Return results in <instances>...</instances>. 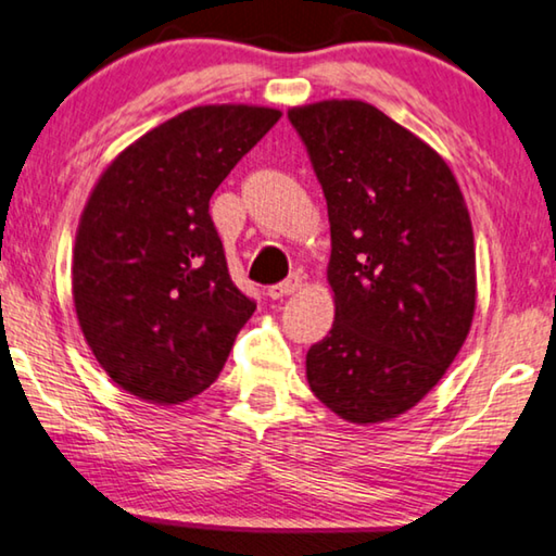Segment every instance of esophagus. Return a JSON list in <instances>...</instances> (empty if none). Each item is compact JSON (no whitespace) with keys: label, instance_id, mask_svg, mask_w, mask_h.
<instances>
[{"label":"esophagus","instance_id":"1","mask_svg":"<svg viewBox=\"0 0 556 556\" xmlns=\"http://www.w3.org/2000/svg\"><path fill=\"white\" fill-rule=\"evenodd\" d=\"M300 283H303V278H300L298 273H293V276H288V278L283 280V283L268 286L266 295H268V298H273V300H278V298H286V295H293L295 290L300 288Z\"/></svg>","mask_w":556,"mask_h":556}]
</instances>
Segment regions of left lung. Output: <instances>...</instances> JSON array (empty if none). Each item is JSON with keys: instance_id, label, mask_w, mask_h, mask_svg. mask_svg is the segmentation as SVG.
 <instances>
[{"instance_id": "8db88e82", "label": "left lung", "mask_w": 556, "mask_h": 556, "mask_svg": "<svg viewBox=\"0 0 556 556\" xmlns=\"http://www.w3.org/2000/svg\"><path fill=\"white\" fill-rule=\"evenodd\" d=\"M330 216V334L307 381L352 424L416 406L456 359L476 311V243L448 165L362 100L293 108Z\"/></svg>"}]
</instances>
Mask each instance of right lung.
<instances>
[{"label": "right lung", "mask_w": 556, "mask_h": 556, "mask_svg": "<svg viewBox=\"0 0 556 556\" xmlns=\"http://www.w3.org/2000/svg\"><path fill=\"white\" fill-rule=\"evenodd\" d=\"M278 121L273 108H192L117 154L88 199L76 315L108 377L144 402L204 391L256 311L226 268L208 199Z\"/></svg>", "instance_id": "1"}]
</instances>
